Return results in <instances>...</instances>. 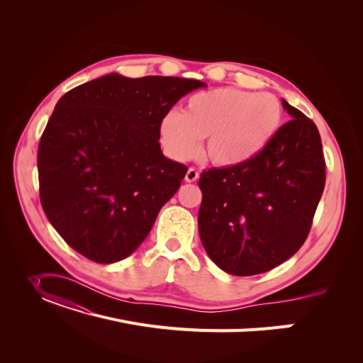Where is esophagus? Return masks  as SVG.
I'll return each instance as SVG.
<instances>
[{
  "label": "esophagus",
  "mask_w": 363,
  "mask_h": 363,
  "mask_svg": "<svg viewBox=\"0 0 363 363\" xmlns=\"http://www.w3.org/2000/svg\"><path fill=\"white\" fill-rule=\"evenodd\" d=\"M199 177H200L199 170L194 169V167H189V169L186 170V174H185V181H186V182H196V181L199 179Z\"/></svg>",
  "instance_id": "34e87169"
}]
</instances>
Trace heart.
I'll list each match as a JSON object with an SVG mask.
<instances>
[{
	"label": "heart",
	"instance_id": "b5f03b06",
	"mask_svg": "<svg viewBox=\"0 0 363 363\" xmlns=\"http://www.w3.org/2000/svg\"><path fill=\"white\" fill-rule=\"evenodd\" d=\"M282 121V106L271 92L215 88L191 95L182 113L170 110L160 121L164 151L177 160L199 155L206 138V156L220 167L249 163L269 145Z\"/></svg>",
	"mask_w": 363,
	"mask_h": 363
}]
</instances>
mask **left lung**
Here are the masks:
<instances>
[{"instance_id": "8db88e82", "label": "left lung", "mask_w": 363, "mask_h": 363, "mask_svg": "<svg viewBox=\"0 0 363 363\" xmlns=\"http://www.w3.org/2000/svg\"><path fill=\"white\" fill-rule=\"evenodd\" d=\"M293 118L259 156L201 174L199 233L206 253L228 274L250 277L290 259L311 231L325 186L316 125L282 99Z\"/></svg>"}]
</instances>
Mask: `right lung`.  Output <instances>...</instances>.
I'll return each instance as SVG.
<instances>
[{"mask_svg":"<svg viewBox=\"0 0 363 363\" xmlns=\"http://www.w3.org/2000/svg\"><path fill=\"white\" fill-rule=\"evenodd\" d=\"M201 86L197 79L110 73L55 104L38 147L40 197L73 250L114 263L138 249L188 170L163 156L160 121Z\"/></svg>","mask_w":363,"mask_h":363,"instance_id":"right-lung-1","label":"right lung"}]
</instances>
